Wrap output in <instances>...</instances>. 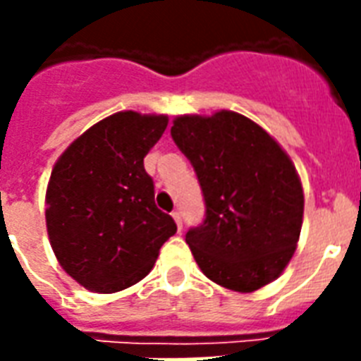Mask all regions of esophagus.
<instances>
[{
  "label": "esophagus",
  "mask_w": 361,
  "mask_h": 361,
  "mask_svg": "<svg viewBox=\"0 0 361 361\" xmlns=\"http://www.w3.org/2000/svg\"><path fill=\"white\" fill-rule=\"evenodd\" d=\"M172 217H174L176 225H178V228H183V221H181V212L180 209H176V212H172Z\"/></svg>",
  "instance_id": "1"
}]
</instances>
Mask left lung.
I'll return each instance as SVG.
<instances>
[{"label": "left lung", "mask_w": 361, "mask_h": 361, "mask_svg": "<svg viewBox=\"0 0 361 361\" xmlns=\"http://www.w3.org/2000/svg\"><path fill=\"white\" fill-rule=\"evenodd\" d=\"M206 202L185 241L202 274L236 292L262 288L290 262L303 219L302 181L283 147L245 116H178L170 129Z\"/></svg>", "instance_id": "8db88e82"}]
</instances>
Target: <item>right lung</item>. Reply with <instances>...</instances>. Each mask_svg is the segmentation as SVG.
<instances>
[{
	"instance_id": "add662e5",
	"label": "right lung",
	"mask_w": 361,
	"mask_h": 361,
	"mask_svg": "<svg viewBox=\"0 0 361 361\" xmlns=\"http://www.w3.org/2000/svg\"><path fill=\"white\" fill-rule=\"evenodd\" d=\"M166 125V116L118 112L78 136L54 164L48 238L61 268L87 290L112 294L144 279L178 231L155 206L144 169Z\"/></svg>"
}]
</instances>
